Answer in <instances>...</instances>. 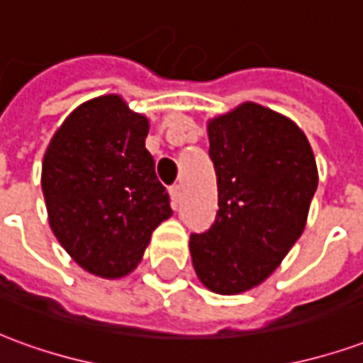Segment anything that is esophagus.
<instances>
[{
	"mask_svg": "<svg viewBox=\"0 0 363 363\" xmlns=\"http://www.w3.org/2000/svg\"><path fill=\"white\" fill-rule=\"evenodd\" d=\"M169 194H171V202H173V208L177 210V206L181 202V184H173L169 189Z\"/></svg>",
	"mask_w": 363,
	"mask_h": 363,
	"instance_id": "obj_1",
	"label": "esophagus"
}]
</instances>
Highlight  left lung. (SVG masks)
Listing matches in <instances>:
<instances>
[{
	"label": "left lung",
	"instance_id": "left-lung-1",
	"mask_svg": "<svg viewBox=\"0 0 363 363\" xmlns=\"http://www.w3.org/2000/svg\"><path fill=\"white\" fill-rule=\"evenodd\" d=\"M208 138L220 210L190 235V255L206 288L233 296L267 280L303 233L317 165L303 132L260 104L210 120Z\"/></svg>",
	"mask_w": 363,
	"mask_h": 363
}]
</instances>
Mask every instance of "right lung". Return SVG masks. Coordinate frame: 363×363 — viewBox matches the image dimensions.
<instances>
[{
  "label": "right lung",
  "mask_w": 363,
  "mask_h": 363,
  "mask_svg": "<svg viewBox=\"0 0 363 363\" xmlns=\"http://www.w3.org/2000/svg\"><path fill=\"white\" fill-rule=\"evenodd\" d=\"M150 122L118 95L77 106L43 161L48 221L67 255L101 278L134 270L151 233L171 218L165 186L145 150Z\"/></svg>",
  "instance_id": "right-lung-1"
}]
</instances>
